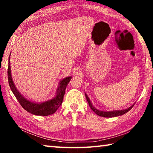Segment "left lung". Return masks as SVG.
Wrapping results in <instances>:
<instances>
[{
	"instance_id": "8db88e82",
	"label": "left lung",
	"mask_w": 153,
	"mask_h": 153,
	"mask_svg": "<svg viewBox=\"0 0 153 153\" xmlns=\"http://www.w3.org/2000/svg\"><path fill=\"white\" fill-rule=\"evenodd\" d=\"M85 96H86L87 101H88V102L90 107L92 108V110L94 111V112L97 114V115L100 116V117H117V116L122 115H123V114H125L127 112H128V111L134 107V104H135V103H134V104L131 105V107H129V108H126V109H123V110H117V111H100V110L97 109V108H96L94 106L92 105L89 97H88V95L86 94V93H85Z\"/></svg>"
}]
</instances>
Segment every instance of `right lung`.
Listing matches in <instances>:
<instances>
[{
    "mask_svg": "<svg viewBox=\"0 0 153 153\" xmlns=\"http://www.w3.org/2000/svg\"><path fill=\"white\" fill-rule=\"evenodd\" d=\"M10 55L9 57L8 71H7L9 84L11 91L20 103V105H22V107L25 110H26L27 112L35 115L47 116L55 113V111L58 109V108L62 104L65 92L66 87L67 84H69V82H70L72 77H67L65 78H63L61 80L60 82H59L57 89H56L55 97L52 98V99L42 102H35L33 101H31V100L25 98L24 96L21 94L19 90L17 89V88L15 87V85L13 81L11 76Z\"/></svg>",
    "mask_w": 153,
    "mask_h": 153,
    "instance_id": "1",
    "label": "right lung"
}]
</instances>
